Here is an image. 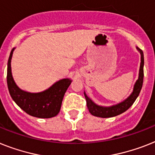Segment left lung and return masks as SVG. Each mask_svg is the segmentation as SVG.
<instances>
[{
    "label": "left lung",
    "mask_w": 155,
    "mask_h": 155,
    "mask_svg": "<svg viewBox=\"0 0 155 155\" xmlns=\"http://www.w3.org/2000/svg\"><path fill=\"white\" fill-rule=\"evenodd\" d=\"M138 51L141 54V62H140V67H139V78L137 81H135L134 88H133L132 93L130 94L128 97L126 98L124 101H123L120 103L116 104L112 106H101L97 104L96 103L92 101L90 98L86 95V93L84 92L85 100H86L87 107L89 109V112L91 113L93 116H97V117H101V118H109V117H113L118 115L121 114L123 112H126L130 107L135 102L136 98L138 97L139 93L141 91L142 86H143V66H144V57L143 52L142 50H140L139 47H136Z\"/></svg>",
    "instance_id": "1"
}]
</instances>
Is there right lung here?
<instances>
[{
  "instance_id": "add662e5",
  "label": "right lung",
  "mask_w": 155,
  "mask_h": 155,
  "mask_svg": "<svg viewBox=\"0 0 155 155\" xmlns=\"http://www.w3.org/2000/svg\"><path fill=\"white\" fill-rule=\"evenodd\" d=\"M15 48L12 50L7 69V84L10 95L19 107L30 116L37 118H51L60 111L63 97L72 82L70 78H63L44 91L30 93L17 86L12 74L11 60Z\"/></svg>"
}]
</instances>
